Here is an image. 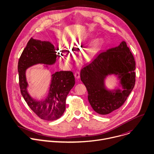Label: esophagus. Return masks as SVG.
Returning a JSON list of instances; mask_svg holds the SVG:
<instances>
[{
    "label": "esophagus",
    "mask_w": 154,
    "mask_h": 154,
    "mask_svg": "<svg viewBox=\"0 0 154 154\" xmlns=\"http://www.w3.org/2000/svg\"><path fill=\"white\" fill-rule=\"evenodd\" d=\"M75 76L76 79H79L80 78V73L79 71H76V73H75Z\"/></svg>",
    "instance_id": "1"
}]
</instances>
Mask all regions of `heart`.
<instances>
[{
    "mask_svg": "<svg viewBox=\"0 0 154 154\" xmlns=\"http://www.w3.org/2000/svg\"><path fill=\"white\" fill-rule=\"evenodd\" d=\"M83 43L81 41H72L70 42L68 46L70 48L75 49L79 47H82ZM102 45V41L100 39H95L92 41L87 46L84 53H83V58L86 60H91L96 56L99 51ZM60 57L64 62L66 63H70L72 60V56L67 54L64 50H60L59 51Z\"/></svg>",
    "mask_w": 154,
    "mask_h": 154,
    "instance_id": "b5f03b06",
    "label": "heart"
}]
</instances>
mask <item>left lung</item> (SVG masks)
I'll return each mask as SVG.
<instances>
[{
	"label": "left lung",
	"instance_id": "1",
	"mask_svg": "<svg viewBox=\"0 0 154 154\" xmlns=\"http://www.w3.org/2000/svg\"><path fill=\"white\" fill-rule=\"evenodd\" d=\"M135 61L125 41L116 47L100 53L81 71V79L87 88L92 109L100 115L115 112L125 103L135 83ZM115 74L123 90H107L104 80Z\"/></svg>",
	"mask_w": 154,
	"mask_h": 154
}]
</instances>
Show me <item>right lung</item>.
I'll list each match as a JSON object with an SVG mask.
<instances>
[{"instance_id": "obj_1", "label": "right lung", "mask_w": 154, "mask_h": 154, "mask_svg": "<svg viewBox=\"0 0 154 154\" xmlns=\"http://www.w3.org/2000/svg\"><path fill=\"white\" fill-rule=\"evenodd\" d=\"M56 52L53 44L48 41H41L32 38L18 62L21 94L30 109L40 118L47 121L57 119L64 113L66 98L75 84L73 73L70 71H60L53 73L46 98L38 101L28 94L25 72L28 68L38 64L53 65L56 63Z\"/></svg>"}]
</instances>
